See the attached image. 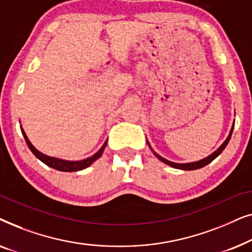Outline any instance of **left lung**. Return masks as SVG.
Segmentation results:
<instances>
[{"mask_svg": "<svg viewBox=\"0 0 252 252\" xmlns=\"http://www.w3.org/2000/svg\"><path fill=\"white\" fill-rule=\"evenodd\" d=\"M232 133H233V127H232V129H230V133H229V135H228V137H227L226 139V141L225 142H223L221 146H220V148L217 151H215V153H213L212 155H210L209 157H206V158H204V159H202V160H198V161H195V163H187V164H177V163H173V161H170V160H167V159H165V158H163L161 156H159V155L158 154H156L155 153V151L151 149V147H150V149L154 151V155L155 156H156L158 159H160L161 161H163V163H165V164H167V165H170V166H172V167H174V168H180V170H186V171H190V170H197V168H201V167H204L205 165H208L209 163H211V161L215 159V158H217L219 156L220 154L222 153V150L225 149L226 148V146L227 144H228V142H229V140H230V136H232Z\"/></svg>", "mask_w": 252, "mask_h": 252, "instance_id": "1", "label": "left lung"}]
</instances>
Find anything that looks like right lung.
Instances as JSON below:
<instances>
[{"mask_svg": "<svg viewBox=\"0 0 252 252\" xmlns=\"http://www.w3.org/2000/svg\"><path fill=\"white\" fill-rule=\"evenodd\" d=\"M22 133L24 137H25V141L27 143V146L31 149V151L35 155L36 158H39V159L44 163L48 166L55 168V170L57 171H62V172H75V171H80V170H84V168L88 167L89 165L92 163H94V161L97 159L102 156L103 154V150H104V148L106 147V142L103 144V147L99 149L97 153H96L94 156L87 158V159H84V160H79V161H67V160H63V159H58V158H54V157H49L47 156V155H43L41 154L39 150H36L35 148L32 146V143L30 142V140L27 139L25 132H24L23 128H22Z\"/></svg>", "mask_w": 252, "mask_h": 252, "instance_id": "add662e5", "label": "right lung"}]
</instances>
